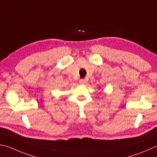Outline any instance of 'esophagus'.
I'll return each instance as SVG.
<instances>
[{"instance_id":"obj_1","label":"esophagus","mask_w":157,"mask_h":157,"mask_svg":"<svg viewBox=\"0 0 157 157\" xmlns=\"http://www.w3.org/2000/svg\"><path fill=\"white\" fill-rule=\"evenodd\" d=\"M79 83H80L81 84H84L85 83H86V80H85L84 79H79Z\"/></svg>"}]
</instances>
